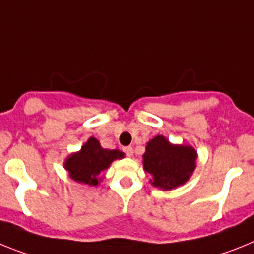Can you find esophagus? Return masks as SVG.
<instances>
[{
    "instance_id": "34e87169",
    "label": "esophagus",
    "mask_w": 254,
    "mask_h": 254,
    "mask_svg": "<svg viewBox=\"0 0 254 254\" xmlns=\"http://www.w3.org/2000/svg\"><path fill=\"white\" fill-rule=\"evenodd\" d=\"M123 151L125 152V154H127V157H131V156H133V148H131V147H125V148H123Z\"/></svg>"
}]
</instances>
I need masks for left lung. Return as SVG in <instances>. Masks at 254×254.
<instances>
[{
	"mask_svg": "<svg viewBox=\"0 0 254 254\" xmlns=\"http://www.w3.org/2000/svg\"><path fill=\"white\" fill-rule=\"evenodd\" d=\"M197 157L191 145L171 144L164 135H157L147 143L143 167L152 175L153 187L171 190L188 182Z\"/></svg>",
	"mask_w": 254,
	"mask_h": 254,
	"instance_id": "8db88e82",
	"label": "left lung"
}]
</instances>
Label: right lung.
<instances>
[{"label": "right lung", "mask_w": 254, "mask_h": 254, "mask_svg": "<svg viewBox=\"0 0 254 254\" xmlns=\"http://www.w3.org/2000/svg\"><path fill=\"white\" fill-rule=\"evenodd\" d=\"M124 153L119 149H105L100 142L90 136L79 152L70 154L64 162L69 176L75 182L96 187L100 184V174L109 169L112 161L120 160Z\"/></svg>", "instance_id": "right-lung-1"}]
</instances>
